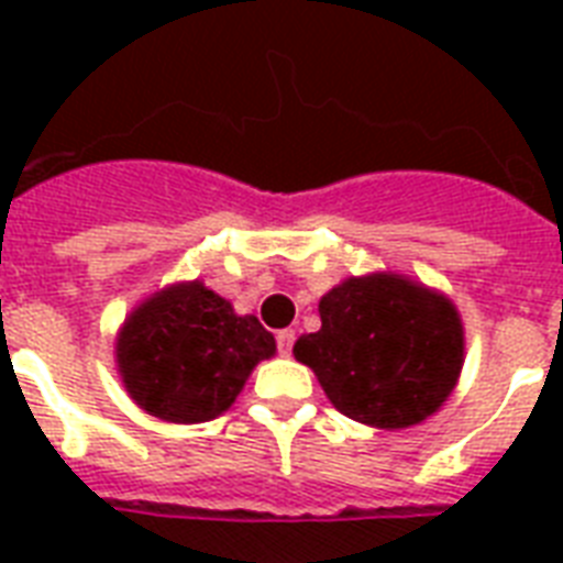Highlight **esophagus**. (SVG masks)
<instances>
[{"mask_svg":"<svg viewBox=\"0 0 563 563\" xmlns=\"http://www.w3.org/2000/svg\"><path fill=\"white\" fill-rule=\"evenodd\" d=\"M291 344H295V330H280L277 333V347H280L283 356H289Z\"/></svg>","mask_w":563,"mask_h":563,"instance_id":"esophagus-1","label":"esophagus"}]
</instances>
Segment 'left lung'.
Wrapping results in <instances>:
<instances>
[{"instance_id":"8db88e82","label":"left lung","mask_w":563,"mask_h":563,"mask_svg":"<svg viewBox=\"0 0 563 563\" xmlns=\"http://www.w3.org/2000/svg\"><path fill=\"white\" fill-rule=\"evenodd\" d=\"M321 330L300 335L295 360L347 418L409 429L435 415L464 365V324L444 291L397 272L347 277L318 300Z\"/></svg>"}]
</instances>
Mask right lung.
Instances as JSON below:
<instances>
[{
    "label": "right lung",
    "mask_w": 563,
    "mask_h": 563,
    "mask_svg": "<svg viewBox=\"0 0 563 563\" xmlns=\"http://www.w3.org/2000/svg\"><path fill=\"white\" fill-rule=\"evenodd\" d=\"M274 353L277 342L260 318L239 316L201 280L157 289L117 333V371L128 397L169 423L219 418Z\"/></svg>",
    "instance_id": "1"
}]
</instances>
